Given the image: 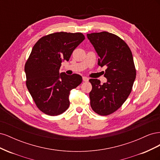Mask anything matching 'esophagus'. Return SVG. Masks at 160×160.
I'll return each mask as SVG.
<instances>
[{"mask_svg":"<svg viewBox=\"0 0 160 160\" xmlns=\"http://www.w3.org/2000/svg\"><path fill=\"white\" fill-rule=\"evenodd\" d=\"M83 81L85 82H88L89 81V78L87 77H83Z\"/></svg>","mask_w":160,"mask_h":160,"instance_id":"1","label":"esophagus"}]
</instances>
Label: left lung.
<instances>
[{
  "label": "left lung",
  "instance_id": "obj_1",
  "mask_svg": "<svg viewBox=\"0 0 160 160\" xmlns=\"http://www.w3.org/2000/svg\"><path fill=\"white\" fill-rule=\"evenodd\" d=\"M99 55L98 65L108 67L107 83L90 79L91 107L96 113L108 115L122 107L132 90L136 69L130 48L123 39L109 32L87 35Z\"/></svg>",
  "mask_w": 160,
  "mask_h": 160
}]
</instances>
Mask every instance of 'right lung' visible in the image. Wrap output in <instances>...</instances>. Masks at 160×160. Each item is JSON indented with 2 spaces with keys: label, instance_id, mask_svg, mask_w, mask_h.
<instances>
[{
  "label": "right lung",
  "instance_id": "add662e5",
  "mask_svg": "<svg viewBox=\"0 0 160 160\" xmlns=\"http://www.w3.org/2000/svg\"><path fill=\"white\" fill-rule=\"evenodd\" d=\"M84 39L81 32H57L43 36L33 46L25 65L26 85L42 113L56 116L69 108L70 91L81 83L82 77L59 74V69Z\"/></svg>",
  "mask_w": 160,
  "mask_h": 160
}]
</instances>
